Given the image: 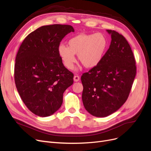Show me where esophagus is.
<instances>
[{"label":"esophagus","mask_w":151,"mask_h":151,"mask_svg":"<svg viewBox=\"0 0 151 151\" xmlns=\"http://www.w3.org/2000/svg\"><path fill=\"white\" fill-rule=\"evenodd\" d=\"M73 79H74V81L77 82V81H78L80 80V77L78 76H75L74 78H73Z\"/></svg>","instance_id":"1"}]
</instances>
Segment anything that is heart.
Masks as SVG:
<instances>
[{"label": "heart", "mask_w": 151, "mask_h": 151, "mask_svg": "<svg viewBox=\"0 0 151 151\" xmlns=\"http://www.w3.org/2000/svg\"><path fill=\"white\" fill-rule=\"evenodd\" d=\"M68 46L60 45L58 54L69 70L74 68L78 55L79 61L86 68L93 69L100 65L107 50V39L101 33L80 34L68 41Z\"/></svg>", "instance_id": "b5f03b06"}]
</instances>
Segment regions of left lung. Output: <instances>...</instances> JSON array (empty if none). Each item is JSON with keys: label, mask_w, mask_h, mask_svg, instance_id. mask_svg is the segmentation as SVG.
Here are the masks:
<instances>
[{"label": "left lung", "mask_w": 151, "mask_h": 151, "mask_svg": "<svg viewBox=\"0 0 151 151\" xmlns=\"http://www.w3.org/2000/svg\"><path fill=\"white\" fill-rule=\"evenodd\" d=\"M109 49L99 66L81 77L82 101L85 109L97 117L107 116L127 100L136 75L135 61L125 38L115 31Z\"/></svg>", "instance_id": "left-lung-1"}]
</instances>
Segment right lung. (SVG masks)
Wrapping results in <instances>:
<instances>
[{
	"label": "right lung",
	"instance_id": "obj_1",
	"mask_svg": "<svg viewBox=\"0 0 151 151\" xmlns=\"http://www.w3.org/2000/svg\"><path fill=\"white\" fill-rule=\"evenodd\" d=\"M70 25L44 26L23 41L16 58L14 80L18 93L31 112L46 117L63 103L65 91L73 83V74L63 65L58 47Z\"/></svg>",
	"mask_w": 151,
	"mask_h": 151
}]
</instances>
